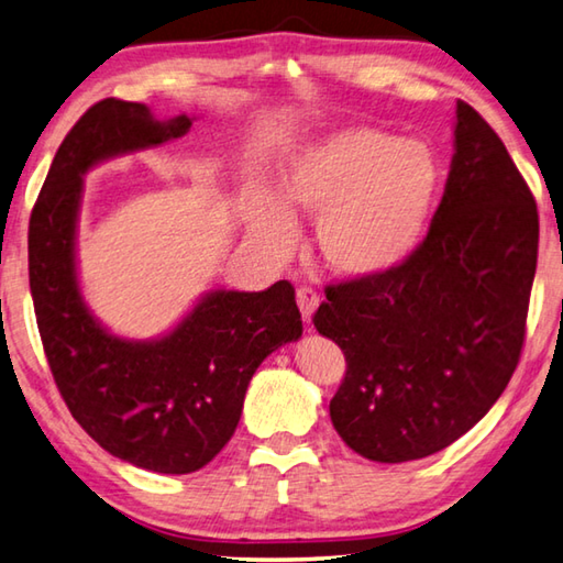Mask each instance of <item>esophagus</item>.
Segmentation results:
<instances>
[{
	"instance_id": "obj_1",
	"label": "esophagus",
	"mask_w": 563,
	"mask_h": 563,
	"mask_svg": "<svg viewBox=\"0 0 563 563\" xmlns=\"http://www.w3.org/2000/svg\"><path fill=\"white\" fill-rule=\"evenodd\" d=\"M318 301H321V299H318V294L313 289H309V286H301V289L296 291V303H299L306 323H311V316L316 311Z\"/></svg>"
}]
</instances>
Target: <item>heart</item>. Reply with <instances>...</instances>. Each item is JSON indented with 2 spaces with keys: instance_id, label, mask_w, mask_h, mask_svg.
<instances>
[{
  "instance_id": "b5f03b06",
  "label": "heart",
  "mask_w": 563,
  "mask_h": 563,
  "mask_svg": "<svg viewBox=\"0 0 563 563\" xmlns=\"http://www.w3.org/2000/svg\"><path fill=\"white\" fill-rule=\"evenodd\" d=\"M439 190L441 164L431 146L350 124L291 154L279 176L283 200L267 190L254 198L252 230L284 254L296 240L288 211L313 216L328 267L347 279H377L419 247Z\"/></svg>"
}]
</instances>
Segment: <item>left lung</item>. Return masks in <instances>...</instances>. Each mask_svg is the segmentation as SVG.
<instances>
[{"label":"left lung","mask_w":563,"mask_h":563,"mask_svg":"<svg viewBox=\"0 0 563 563\" xmlns=\"http://www.w3.org/2000/svg\"><path fill=\"white\" fill-rule=\"evenodd\" d=\"M427 240L395 272L325 286L316 331L345 355L331 421L363 459H427L478 423L522 353L539 213L505 144L468 102Z\"/></svg>","instance_id":"8db88e82"}]
</instances>
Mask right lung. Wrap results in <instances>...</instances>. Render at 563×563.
Returning <instances> with one entry per match:
<instances>
[{"instance_id":"right-lung-1","label":"right lung","mask_w":563,"mask_h":563,"mask_svg":"<svg viewBox=\"0 0 563 563\" xmlns=\"http://www.w3.org/2000/svg\"><path fill=\"white\" fill-rule=\"evenodd\" d=\"M194 117L156 120L142 102L100 100L58 146L29 220V286L48 367L73 419L136 468H203L238 429L254 369L299 341L294 286L208 291L156 341L112 335L82 301L76 228L82 176L104 158L184 136Z\"/></svg>"}]
</instances>
